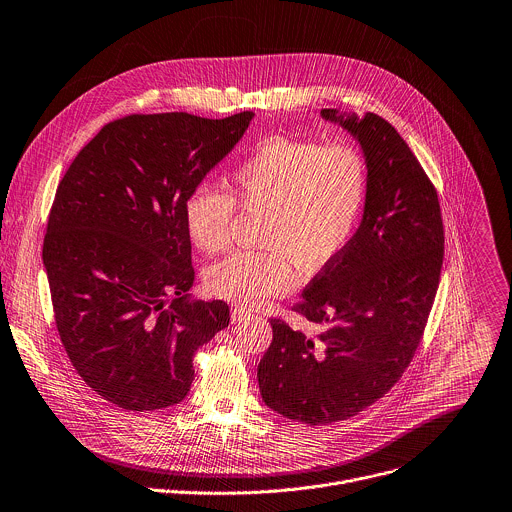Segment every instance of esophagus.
I'll return each mask as SVG.
<instances>
[{
	"label": "esophagus",
	"instance_id": "esophagus-1",
	"mask_svg": "<svg viewBox=\"0 0 512 512\" xmlns=\"http://www.w3.org/2000/svg\"><path fill=\"white\" fill-rule=\"evenodd\" d=\"M246 316H250V310H248V308L236 306V308L232 310V322H240V320H244Z\"/></svg>",
	"mask_w": 512,
	"mask_h": 512
}]
</instances>
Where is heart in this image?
<instances>
[{
	"label": "heart",
	"instance_id": "b5f03b06",
	"mask_svg": "<svg viewBox=\"0 0 512 512\" xmlns=\"http://www.w3.org/2000/svg\"><path fill=\"white\" fill-rule=\"evenodd\" d=\"M232 196L216 186H196L184 202L192 244L206 254L230 246L236 204L262 210V250H240L212 266V294L256 306L296 286L298 270L318 272L350 240L366 202L368 166L344 142L272 138L258 144L230 174Z\"/></svg>",
	"mask_w": 512,
	"mask_h": 512
}]
</instances>
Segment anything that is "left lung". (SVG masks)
Here are the masks:
<instances>
[{
    "label": "left lung",
    "instance_id": "left-lung-1",
    "mask_svg": "<svg viewBox=\"0 0 512 512\" xmlns=\"http://www.w3.org/2000/svg\"><path fill=\"white\" fill-rule=\"evenodd\" d=\"M322 118L364 150V216L292 306L326 330L310 336L272 318L258 364L266 406L310 426L362 412L400 380L422 340L444 258L436 188L400 134L370 112L358 120L328 108Z\"/></svg>",
    "mask_w": 512,
    "mask_h": 512
}]
</instances>
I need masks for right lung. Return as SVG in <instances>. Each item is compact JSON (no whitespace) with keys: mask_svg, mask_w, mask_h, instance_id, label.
<instances>
[{"mask_svg":"<svg viewBox=\"0 0 512 512\" xmlns=\"http://www.w3.org/2000/svg\"><path fill=\"white\" fill-rule=\"evenodd\" d=\"M252 116L118 118L80 150L56 190L44 238L56 326L84 382L124 410L182 402L194 352L230 322L224 300H188L184 202Z\"/></svg>","mask_w":512,"mask_h":512,"instance_id":"1","label":"right lung"}]
</instances>
